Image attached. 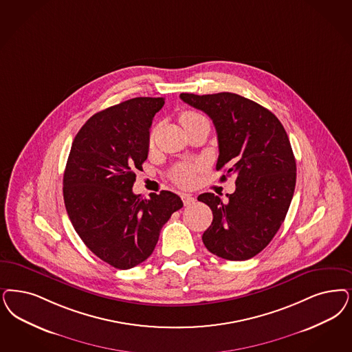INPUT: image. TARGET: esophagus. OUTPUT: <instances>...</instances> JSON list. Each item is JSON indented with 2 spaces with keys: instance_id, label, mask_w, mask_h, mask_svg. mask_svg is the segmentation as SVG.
Instances as JSON below:
<instances>
[{
  "instance_id": "esophagus-1",
  "label": "esophagus",
  "mask_w": 352,
  "mask_h": 352,
  "mask_svg": "<svg viewBox=\"0 0 352 352\" xmlns=\"http://www.w3.org/2000/svg\"><path fill=\"white\" fill-rule=\"evenodd\" d=\"M181 197H182L183 204H184V206H191V204H194L195 203V197L192 195L182 194L181 195Z\"/></svg>"
}]
</instances>
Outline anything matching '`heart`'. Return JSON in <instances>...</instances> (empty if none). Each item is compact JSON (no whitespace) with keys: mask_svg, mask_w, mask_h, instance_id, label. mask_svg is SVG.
Instances as JSON below:
<instances>
[{"mask_svg":"<svg viewBox=\"0 0 352 352\" xmlns=\"http://www.w3.org/2000/svg\"><path fill=\"white\" fill-rule=\"evenodd\" d=\"M203 118L204 117L201 114L196 113V111L186 110V111H183L182 114H181L179 121L182 123L183 127L186 129L188 124L199 121V120H203ZM152 143H153V136H151V139H149V144L151 146H152ZM194 165H182V166H179L178 169L175 170L174 181L178 183V184H181V186H184V187L190 186L192 181H194Z\"/></svg>","mask_w":352,"mask_h":352,"instance_id":"obj_1","label":"heart"}]
</instances>
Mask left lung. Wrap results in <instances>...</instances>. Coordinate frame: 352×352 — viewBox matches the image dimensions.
<instances>
[{"label":"left lung","mask_w":352,"mask_h":352,"mask_svg":"<svg viewBox=\"0 0 352 352\" xmlns=\"http://www.w3.org/2000/svg\"><path fill=\"white\" fill-rule=\"evenodd\" d=\"M179 97L210 117L219 138L216 169L236 175V188L226 200L210 192L199 195L197 200L213 213L203 242L222 258L248 260L274 238L290 206L296 162L289 136L270 110L236 94Z\"/></svg>","instance_id":"8db88e82"}]
</instances>
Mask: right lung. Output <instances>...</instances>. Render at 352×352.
Segmentation results:
<instances>
[{
	"mask_svg": "<svg viewBox=\"0 0 352 352\" xmlns=\"http://www.w3.org/2000/svg\"><path fill=\"white\" fill-rule=\"evenodd\" d=\"M164 97H135L101 110L74 139L63 174V200L85 245L111 267L146 261L160 231L182 200L170 191L133 192L136 170L148 157L152 120Z\"/></svg>",
	"mask_w": 352,
	"mask_h": 352,
	"instance_id": "right-lung-1",
	"label": "right lung"
}]
</instances>
